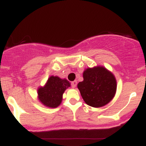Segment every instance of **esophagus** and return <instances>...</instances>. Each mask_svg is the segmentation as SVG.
I'll return each mask as SVG.
<instances>
[{
    "label": "esophagus",
    "mask_w": 146,
    "mask_h": 146,
    "mask_svg": "<svg viewBox=\"0 0 146 146\" xmlns=\"http://www.w3.org/2000/svg\"><path fill=\"white\" fill-rule=\"evenodd\" d=\"M71 86L73 88H75L77 86V81H73L71 82Z\"/></svg>",
    "instance_id": "34e87169"
}]
</instances>
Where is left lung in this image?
Masks as SVG:
<instances>
[{
  "mask_svg": "<svg viewBox=\"0 0 146 146\" xmlns=\"http://www.w3.org/2000/svg\"><path fill=\"white\" fill-rule=\"evenodd\" d=\"M78 88L87 105L100 108L113 100L117 90V80L112 72L103 66L87 68Z\"/></svg>",
  "mask_w": 146,
  "mask_h": 146,
  "instance_id": "1",
  "label": "left lung"
}]
</instances>
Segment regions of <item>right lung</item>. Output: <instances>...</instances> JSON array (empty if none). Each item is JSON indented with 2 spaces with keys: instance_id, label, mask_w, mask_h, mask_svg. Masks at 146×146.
<instances>
[{
  "instance_id": "obj_1",
  "label": "right lung",
  "mask_w": 146,
  "mask_h": 146,
  "mask_svg": "<svg viewBox=\"0 0 146 146\" xmlns=\"http://www.w3.org/2000/svg\"><path fill=\"white\" fill-rule=\"evenodd\" d=\"M70 86L71 83L66 79L51 75L44 86L38 88V99L44 106L57 108L62 103L63 93Z\"/></svg>"
}]
</instances>
